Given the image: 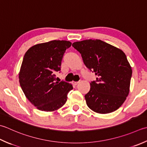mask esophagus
<instances>
[{
	"label": "esophagus",
	"mask_w": 147,
	"mask_h": 147,
	"mask_svg": "<svg viewBox=\"0 0 147 147\" xmlns=\"http://www.w3.org/2000/svg\"><path fill=\"white\" fill-rule=\"evenodd\" d=\"M79 83H80V82H73V84L74 85H77Z\"/></svg>",
	"instance_id": "1"
}]
</instances>
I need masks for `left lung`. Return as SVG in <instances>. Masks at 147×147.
Here are the masks:
<instances>
[{
    "instance_id": "8db88e82",
    "label": "left lung",
    "mask_w": 147,
    "mask_h": 147,
    "mask_svg": "<svg viewBox=\"0 0 147 147\" xmlns=\"http://www.w3.org/2000/svg\"><path fill=\"white\" fill-rule=\"evenodd\" d=\"M81 54L84 64L97 75L85 98L88 107L106 114L119 109L129 93L132 68L120 49L99 39L73 43Z\"/></svg>"
}]
</instances>
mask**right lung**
Returning <instances> with one entry per match:
<instances>
[{
  "label": "right lung",
  "mask_w": 147,
  "mask_h": 147,
  "mask_svg": "<svg viewBox=\"0 0 147 147\" xmlns=\"http://www.w3.org/2000/svg\"><path fill=\"white\" fill-rule=\"evenodd\" d=\"M72 43L53 40L34 45L25 53L19 82L25 97L39 110L53 111L64 105L71 83L55 82L63 55Z\"/></svg>",
  "instance_id": "right-lung-1"
}]
</instances>
